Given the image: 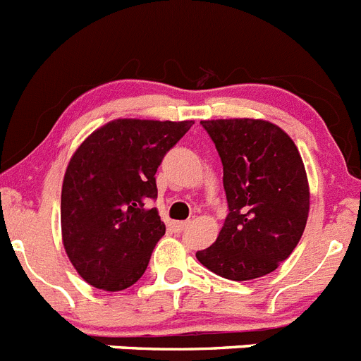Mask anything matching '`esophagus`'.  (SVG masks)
<instances>
[{
	"label": "esophagus",
	"instance_id": "34e87169",
	"mask_svg": "<svg viewBox=\"0 0 361 361\" xmlns=\"http://www.w3.org/2000/svg\"><path fill=\"white\" fill-rule=\"evenodd\" d=\"M188 226H190V222H175L173 228L177 229V231H184V229H188Z\"/></svg>",
	"mask_w": 361,
	"mask_h": 361
}]
</instances>
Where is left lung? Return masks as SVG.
<instances>
[{
    "label": "left lung",
    "instance_id": "obj_1",
    "mask_svg": "<svg viewBox=\"0 0 361 361\" xmlns=\"http://www.w3.org/2000/svg\"><path fill=\"white\" fill-rule=\"evenodd\" d=\"M224 166L229 213L197 258L222 279L269 275L293 253L309 215L305 166L291 137L264 119L200 121Z\"/></svg>",
    "mask_w": 361,
    "mask_h": 361
}]
</instances>
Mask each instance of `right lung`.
I'll return each mask as SVG.
<instances>
[{"label":"right lung","mask_w":361,"mask_h":361,"mask_svg":"<svg viewBox=\"0 0 361 361\" xmlns=\"http://www.w3.org/2000/svg\"><path fill=\"white\" fill-rule=\"evenodd\" d=\"M193 121L114 119L73 152L61 190V235L81 279L123 291L141 279L166 226L155 173Z\"/></svg>","instance_id":"obj_1"}]
</instances>
